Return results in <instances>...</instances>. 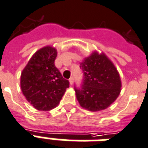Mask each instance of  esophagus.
I'll list each match as a JSON object with an SVG mask.
<instances>
[{
	"mask_svg": "<svg viewBox=\"0 0 148 148\" xmlns=\"http://www.w3.org/2000/svg\"><path fill=\"white\" fill-rule=\"evenodd\" d=\"M69 82H70V84H73V83H74V77H71V78L69 79Z\"/></svg>",
	"mask_w": 148,
	"mask_h": 148,
	"instance_id": "1",
	"label": "esophagus"
}]
</instances>
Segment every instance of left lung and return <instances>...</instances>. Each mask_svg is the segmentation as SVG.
<instances>
[{"label": "left lung", "instance_id": "1", "mask_svg": "<svg viewBox=\"0 0 148 148\" xmlns=\"http://www.w3.org/2000/svg\"><path fill=\"white\" fill-rule=\"evenodd\" d=\"M83 79L74 86L79 104L89 111L106 109L120 93L121 81L113 64L105 54L95 52L80 64Z\"/></svg>", "mask_w": 148, "mask_h": 148}]
</instances>
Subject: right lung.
Segmentation results:
<instances>
[{"mask_svg": "<svg viewBox=\"0 0 148 148\" xmlns=\"http://www.w3.org/2000/svg\"><path fill=\"white\" fill-rule=\"evenodd\" d=\"M56 49L42 48L32 56L21 75L22 93L38 110L49 111L59 104L69 81L64 79L55 66Z\"/></svg>", "mask_w": 148, "mask_h": 148, "instance_id": "obj_1", "label": "right lung"}]
</instances>
